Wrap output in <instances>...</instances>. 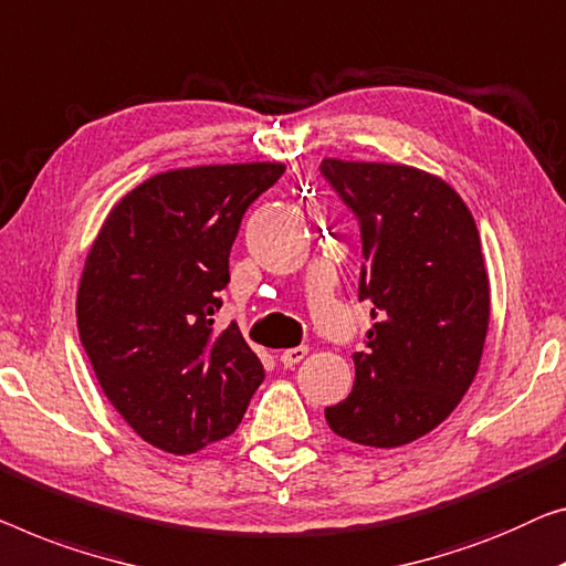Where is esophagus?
Here are the masks:
<instances>
[{
  "instance_id": "obj_1",
  "label": "esophagus",
  "mask_w": 566,
  "mask_h": 566,
  "mask_svg": "<svg viewBox=\"0 0 566 566\" xmlns=\"http://www.w3.org/2000/svg\"><path fill=\"white\" fill-rule=\"evenodd\" d=\"M307 345H297V348H290V350H282V356H280V360L282 364L286 366V368H292V366H297L302 358L307 356Z\"/></svg>"
}]
</instances>
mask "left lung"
Segmentation results:
<instances>
[{
	"label": "left lung",
	"mask_w": 566,
	"mask_h": 566,
	"mask_svg": "<svg viewBox=\"0 0 566 566\" xmlns=\"http://www.w3.org/2000/svg\"><path fill=\"white\" fill-rule=\"evenodd\" d=\"M319 172L358 218V300L376 319L353 353V391L325 419L356 444H409L452 415L483 356L491 284L475 218L417 167L325 157Z\"/></svg>",
	"instance_id": "1"
}]
</instances>
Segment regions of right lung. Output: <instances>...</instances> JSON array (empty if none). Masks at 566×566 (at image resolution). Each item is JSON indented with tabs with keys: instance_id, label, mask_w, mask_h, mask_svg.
Wrapping results in <instances>:
<instances>
[{
	"instance_id": "1",
	"label": "right lung",
	"mask_w": 566,
	"mask_h": 566,
	"mask_svg": "<svg viewBox=\"0 0 566 566\" xmlns=\"http://www.w3.org/2000/svg\"><path fill=\"white\" fill-rule=\"evenodd\" d=\"M282 163L149 177L116 202L83 266L75 315L101 389L142 440L190 454L235 432L264 366L216 331L241 218Z\"/></svg>"
}]
</instances>
